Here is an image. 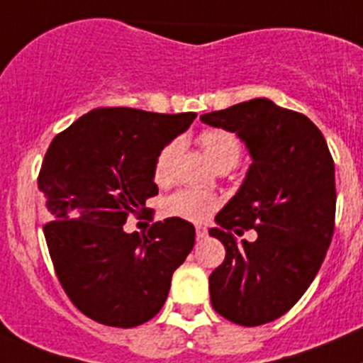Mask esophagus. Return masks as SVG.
<instances>
[{"mask_svg":"<svg viewBox=\"0 0 363 363\" xmlns=\"http://www.w3.org/2000/svg\"><path fill=\"white\" fill-rule=\"evenodd\" d=\"M196 234H197V240H203V238H206V236H208V230H206V227H197L196 228Z\"/></svg>","mask_w":363,"mask_h":363,"instance_id":"1","label":"esophagus"}]
</instances>
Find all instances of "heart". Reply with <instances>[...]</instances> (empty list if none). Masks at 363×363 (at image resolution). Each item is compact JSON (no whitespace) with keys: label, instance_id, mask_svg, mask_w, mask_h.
I'll return each mask as SVG.
<instances>
[{"label":"heart","instance_id":"obj_1","mask_svg":"<svg viewBox=\"0 0 363 363\" xmlns=\"http://www.w3.org/2000/svg\"><path fill=\"white\" fill-rule=\"evenodd\" d=\"M201 145L205 149L206 157L216 167L223 164L238 162L242 147L238 138L221 129L205 130L199 138ZM177 153H179V142H169L162 151L158 153L155 160V181L158 184H167L172 181L173 164H175ZM218 197L203 190H181L173 194L167 199V212L175 218L188 219V221H205L216 208H218Z\"/></svg>","mask_w":363,"mask_h":363}]
</instances>
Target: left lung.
I'll use <instances>...</instances> for the list:
<instances>
[{"mask_svg": "<svg viewBox=\"0 0 363 363\" xmlns=\"http://www.w3.org/2000/svg\"><path fill=\"white\" fill-rule=\"evenodd\" d=\"M201 121L234 133L251 157L238 191L216 216L210 236L225 260L208 279L219 315L258 327L284 315L318 275L334 234V160L321 130L299 112L266 97L249 99ZM255 228V242L233 233Z\"/></svg>", "mask_w": 363, "mask_h": 363, "instance_id": "left-lung-1", "label": "left lung"}]
</instances>
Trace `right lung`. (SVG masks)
<instances>
[{
  "label": "right lung",
  "instance_id": "obj_1",
  "mask_svg": "<svg viewBox=\"0 0 363 363\" xmlns=\"http://www.w3.org/2000/svg\"><path fill=\"white\" fill-rule=\"evenodd\" d=\"M194 120L196 112L97 108L45 153L38 190L55 219L45 242L64 291L94 321L130 328L155 318L194 249L196 227L181 218L158 221L145 236L123 230L127 216L158 194V153Z\"/></svg>",
  "mask_w": 363,
  "mask_h": 363
}]
</instances>
